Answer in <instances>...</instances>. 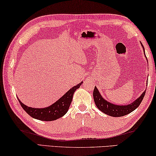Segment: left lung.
Masks as SVG:
<instances>
[{
    "label": "left lung",
    "mask_w": 156,
    "mask_h": 156,
    "mask_svg": "<svg viewBox=\"0 0 156 156\" xmlns=\"http://www.w3.org/2000/svg\"><path fill=\"white\" fill-rule=\"evenodd\" d=\"M144 50V47L143 46ZM145 94H146V90H145L140 97L138 98L137 99L135 100L133 102H132L131 104H129V105H116V104H113L110 102L106 101L103 97H101V95L100 94V93L98 91L97 87H94L93 91V97L94 100L95 104L97 106V107L99 108V110H101L102 112H104V114L108 115V116H114V117H120L125 116L130 114V113L133 112L136 109V108H138L139 105L141 103L143 99H144Z\"/></svg>",
    "instance_id": "1"
}]
</instances>
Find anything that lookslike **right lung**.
Here are the masks:
<instances>
[{
	"label": "right lung",
	"instance_id": "1",
	"mask_svg": "<svg viewBox=\"0 0 156 156\" xmlns=\"http://www.w3.org/2000/svg\"><path fill=\"white\" fill-rule=\"evenodd\" d=\"M82 83L83 82L72 87L55 103L46 108H36L29 107V106L23 104L20 100H18L21 106L25 111V112L33 118L40 121H55L57 119L61 118L67 112L72 101L74 91L76 89L80 88Z\"/></svg>",
	"mask_w": 156,
	"mask_h": 156
}]
</instances>
